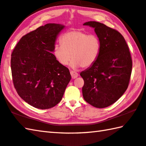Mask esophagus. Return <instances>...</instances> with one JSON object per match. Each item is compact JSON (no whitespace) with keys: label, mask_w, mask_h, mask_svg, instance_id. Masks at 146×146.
<instances>
[{"label":"esophagus","mask_w":146,"mask_h":146,"mask_svg":"<svg viewBox=\"0 0 146 146\" xmlns=\"http://www.w3.org/2000/svg\"><path fill=\"white\" fill-rule=\"evenodd\" d=\"M70 74L72 79H76L78 77V74L76 72H74V71H70Z\"/></svg>","instance_id":"1"}]
</instances>
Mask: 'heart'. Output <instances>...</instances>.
<instances>
[{
    "label": "heart",
    "instance_id": "heart-1",
    "mask_svg": "<svg viewBox=\"0 0 146 146\" xmlns=\"http://www.w3.org/2000/svg\"><path fill=\"white\" fill-rule=\"evenodd\" d=\"M61 44L53 49V55L57 62L63 66L67 65L78 68L89 67L97 60L101 45L98 37L80 30H72L65 34L60 39Z\"/></svg>",
    "mask_w": 146,
    "mask_h": 146
}]
</instances>
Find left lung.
<instances>
[{
    "label": "left lung",
    "instance_id": "left-lung-1",
    "mask_svg": "<svg viewBox=\"0 0 146 146\" xmlns=\"http://www.w3.org/2000/svg\"><path fill=\"white\" fill-rule=\"evenodd\" d=\"M83 25L94 29L101 49L94 64L80 73L84 81L82 95L90 105L105 108L116 102L127 89L132 60L124 37L117 30L97 21Z\"/></svg>",
    "mask_w": 146,
    "mask_h": 146
}]
</instances>
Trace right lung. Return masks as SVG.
Listing matches in <instances>:
<instances>
[{
	"instance_id": "obj_1",
	"label": "right lung",
	"mask_w": 146,
	"mask_h": 146,
	"mask_svg": "<svg viewBox=\"0 0 146 146\" xmlns=\"http://www.w3.org/2000/svg\"><path fill=\"white\" fill-rule=\"evenodd\" d=\"M65 26L48 23L22 37L11 54L13 84L19 96L40 109L57 105L71 79L68 68L57 62L53 49Z\"/></svg>"
}]
</instances>
